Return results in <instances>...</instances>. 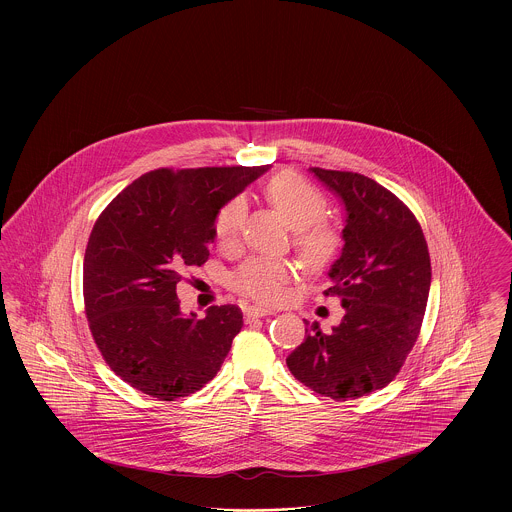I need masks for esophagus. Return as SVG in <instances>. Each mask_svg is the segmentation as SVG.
<instances>
[{"instance_id": "obj_1", "label": "esophagus", "mask_w": 512, "mask_h": 512, "mask_svg": "<svg viewBox=\"0 0 512 512\" xmlns=\"http://www.w3.org/2000/svg\"><path fill=\"white\" fill-rule=\"evenodd\" d=\"M267 315H276V311L267 309V307H259V305H253V307L245 309V317L247 318H261L267 317Z\"/></svg>"}]
</instances>
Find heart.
I'll return each mask as SVG.
<instances>
[{"label":"heart","instance_id":"obj_1","mask_svg":"<svg viewBox=\"0 0 512 512\" xmlns=\"http://www.w3.org/2000/svg\"><path fill=\"white\" fill-rule=\"evenodd\" d=\"M270 205L293 228V242L311 267L326 265L338 251V234L322 222L326 209L324 197L313 184L293 172L276 174L265 188ZM245 201L230 199L217 215L215 234L222 247L238 244L245 222ZM297 274V265L288 259L251 257L230 276L236 292L261 303H276L284 297L286 286Z\"/></svg>","mask_w":512,"mask_h":512}]
</instances>
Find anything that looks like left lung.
I'll list each match as a JSON object with an SVG mask.
<instances>
[{"label":"left lung","instance_id":"obj_1","mask_svg":"<svg viewBox=\"0 0 512 512\" xmlns=\"http://www.w3.org/2000/svg\"><path fill=\"white\" fill-rule=\"evenodd\" d=\"M345 209L341 255L328 270L345 315L324 334L305 320V341L286 359L293 376L332 399L388 386L418 338L432 282L422 228L407 205L357 172L309 169Z\"/></svg>","mask_w":512,"mask_h":512}]
</instances>
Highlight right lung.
<instances>
[{
    "instance_id": "right-lung-1",
    "label": "right lung",
    "mask_w": 512,
    "mask_h": 512,
    "mask_svg": "<svg viewBox=\"0 0 512 512\" xmlns=\"http://www.w3.org/2000/svg\"><path fill=\"white\" fill-rule=\"evenodd\" d=\"M270 167L157 169L99 215L84 255V303L111 370L174 401L211 382L244 326L236 305L184 315L176 284L209 259L220 209Z\"/></svg>"
}]
</instances>
